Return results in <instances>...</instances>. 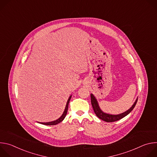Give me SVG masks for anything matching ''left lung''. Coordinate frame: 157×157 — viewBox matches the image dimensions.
I'll return each instance as SVG.
<instances>
[{
    "label": "left lung",
    "mask_w": 157,
    "mask_h": 157,
    "mask_svg": "<svg viewBox=\"0 0 157 157\" xmlns=\"http://www.w3.org/2000/svg\"><path fill=\"white\" fill-rule=\"evenodd\" d=\"M91 104L92 106L93 107L94 111L96 114V115L98 117H99L100 119L107 122H115L117 121H119L122 118H124L125 116H127L130 112L133 109V108L135 107L138 98L136 99V101H135V102L133 103V104L132 105V106L127 111L124 112V113L120 114H117V115H113V114H109L107 113H104V112L100 109L99 105L98 104V102L97 101V99H96V98L94 97V96L93 94H91Z\"/></svg>",
    "instance_id": "1"
}]
</instances>
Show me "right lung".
Returning <instances> with one entry per match:
<instances>
[{
    "label": "right lung",
    "instance_id": "add662e5",
    "mask_svg": "<svg viewBox=\"0 0 157 157\" xmlns=\"http://www.w3.org/2000/svg\"><path fill=\"white\" fill-rule=\"evenodd\" d=\"M71 95L70 96L68 101H67V103H66V107H65V109H64V110L63 112V114L61 115V116L56 121H52V122H38V123H40L41 124H43V125H56L59 123H60L61 122H62L64 119L66 117V115L67 114V112H68V104H69V102H70V101L71 98Z\"/></svg>",
    "mask_w": 157,
    "mask_h": 157
}]
</instances>
